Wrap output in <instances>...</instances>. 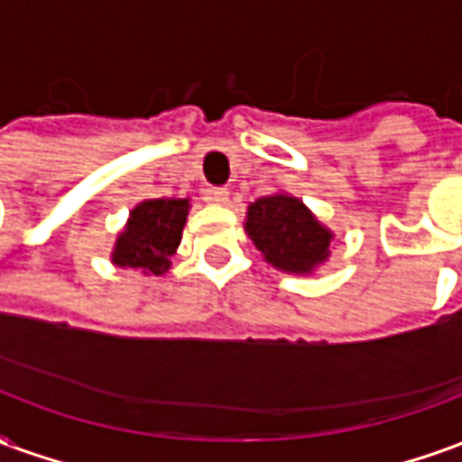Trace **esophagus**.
<instances>
[{
  "label": "esophagus",
  "instance_id": "34e87169",
  "mask_svg": "<svg viewBox=\"0 0 462 462\" xmlns=\"http://www.w3.org/2000/svg\"><path fill=\"white\" fill-rule=\"evenodd\" d=\"M230 198V190L227 188H208L205 190V200L215 202V205H225Z\"/></svg>",
  "mask_w": 462,
  "mask_h": 462
}]
</instances>
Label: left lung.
<instances>
[{
	"mask_svg": "<svg viewBox=\"0 0 462 462\" xmlns=\"http://www.w3.org/2000/svg\"><path fill=\"white\" fill-rule=\"evenodd\" d=\"M245 230L267 262L284 272L307 274L329 257L331 232L297 198L270 195L252 202Z\"/></svg>",
	"mask_w": 462,
	"mask_h": 462,
	"instance_id": "obj_1",
	"label": "left lung"
}]
</instances>
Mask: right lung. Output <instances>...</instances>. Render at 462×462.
<instances>
[{"mask_svg": "<svg viewBox=\"0 0 462 462\" xmlns=\"http://www.w3.org/2000/svg\"><path fill=\"white\" fill-rule=\"evenodd\" d=\"M188 217V200H145L131 212V220L116 242L114 262L118 267L162 274L178 250L182 225Z\"/></svg>", "mask_w": 462, "mask_h": 462, "instance_id": "1", "label": "right lung"}]
</instances>
